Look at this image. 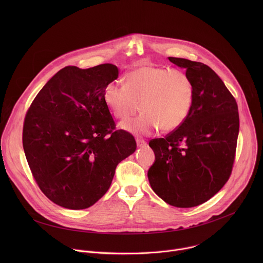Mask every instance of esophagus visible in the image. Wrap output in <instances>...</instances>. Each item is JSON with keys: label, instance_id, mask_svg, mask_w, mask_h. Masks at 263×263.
<instances>
[{"label": "esophagus", "instance_id": "obj_1", "mask_svg": "<svg viewBox=\"0 0 263 263\" xmlns=\"http://www.w3.org/2000/svg\"><path fill=\"white\" fill-rule=\"evenodd\" d=\"M136 144H137V146H139V147H143V146L146 145V141H144V140H142V139H136Z\"/></svg>", "mask_w": 263, "mask_h": 263}]
</instances>
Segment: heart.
<instances>
[{"mask_svg":"<svg viewBox=\"0 0 263 263\" xmlns=\"http://www.w3.org/2000/svg\"><path fill=\"white\" fill-rule=\"evenodd\" d=\"M195 97L194 83L185 71L156 66H140L125 74V85L110 82L104 102L118 119L125 120L139 110L142 114L121 123L133 134L147 135L161 128L173 131L189 117Z\"/></svg>","mask_w":263,"mask_h":263,"instance_id":"obj_1","label":"heart"}]
</instances>
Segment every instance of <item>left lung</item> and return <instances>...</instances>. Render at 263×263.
Here are the masks:
<instances>
[{
  "label": "left lung",
  "instance_id": "obj_1",
  "mask_svg": "<svg viewBox=\"0 0 263 263\" xmlns=\"http://www.w3.org/2000/svg\"><path fill=\"white\" fill-rule=\"evenodd\" d=\"M168 60L186 70L195 97L189 117L179 128L148 142L155 162L147 178L165 203L190 208L211 199L231 175L239 132L238 107L208 65L184 58Z\"/></svg>",
  "mask_w": 263,
  "mask_h": 263
}]
</instances>
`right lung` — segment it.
Masks as SVG:
<instances>
[{
	"label": "right lung",
	"instance_id": "right-lung-1",
	"mask_svg": "<svg viewBox=\"0 0 263 263\" xmlns=\"http://www.w3.org/2000/svg\"><path fill=\"white\" fill-rule=\"evenodd\" d=\"M119 77L110 63L65 66L33 100L24 122L23 146L45 196L67 209H85L109 190L118 164L136 149L134 137L117 130L104 102Z\"/></svg>",
	"mask_w": 263,
	"mask_h": 263
}]
</instances>
